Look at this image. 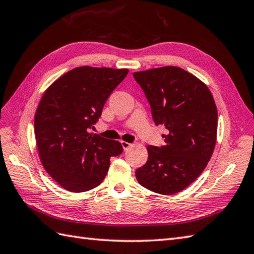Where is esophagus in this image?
<instances>
[{
    "instance_id": "obj_1",
    "label": "esophagus",
    "mask_w": 254,
    "mask_h": 254,
    "mask_svg": "<svg viewBox=\"0 0 254 254\" xmlns=\"http://www.w3.org/2000/svg\"><path fill=\"white\" fill-rule=\"evenodd\" d=\"M121 144H122V147H123V149L124 150H127V149H128L130 148L133 144H131V143H127V142H126V141H121Z\"/></svg>"
}]
</instances>
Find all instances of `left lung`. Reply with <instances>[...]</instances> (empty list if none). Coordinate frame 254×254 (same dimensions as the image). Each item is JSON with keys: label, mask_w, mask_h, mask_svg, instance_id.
Returning a JSON list of instances; mask_svg holds the SVG:
<instances>
[{"label": "left lung", "mask_w": 254, "mask_h": 254, "mask_svg": "<svg viewBox=\"0 0 254 254\" xmlns=\"http://www.w3.org/2000/svg\"><path fill=\"white\" fill-rule=\"evenodd\" d=\"M143 88L156 126L168 130L166 145H148V159L135 171L142 187L169 195L185 190L212 157L217 135V108L201 79L186 69L163 66L133 73Z\"/></svg>", "instance_id": "left-lung-1"}]
</instances>
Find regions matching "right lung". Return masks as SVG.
Listing matches in <instances>:
<instances>
[{"instance_id": "add662e5", "label": "right lung", "mask_w": 254, "mask_h": 254, "mask_svg": "<svg viewBox=\"0 0 254 254\" xmlns=\"http://www.w3.org/2000/svg\"><path fill=\"white\" fill-rule=\"evenodd\" d=\"M127 73V68L75 67L42 95L35 115L38 153L46 171L65 190L79 193L98 187L110 157L123 152L120 142L89 131Z\"/></svg>"}]
</instances>
